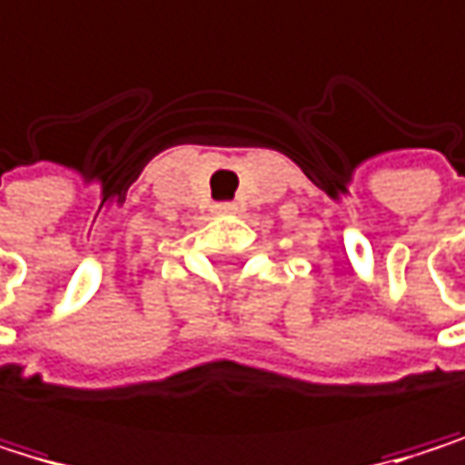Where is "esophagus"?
Masks as SVG:
<instances>
[{
  "label": "esophagus",
  "mask_w": 465,
  "mask_h": 465,
  "mask_svg": "<svg viewBox=\"0 0 465 465\" xmlns=\"http://www.w3.org/2000/svg\"><path fill=\"white\" fill-rule=\"evenodd\" d=\"M216 211H219V213H232V211H235V204H232V202H219V204H216Z\"/></svg>",
  "instance_id": "esophagus-1"
}]
</instances>
